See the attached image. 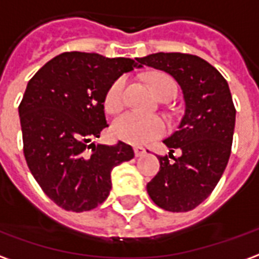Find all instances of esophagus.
I'll return each mask as SVG.
<instances>
[{
	"label": "esophagus",
	"instance_id": "obj_1",
	"mask_svg": "<svg viewBox=\"0 0 259 259\" xmlns=\"http://www.w3.org/2000/svg\"><path fill=\"white\" fill-rule=\"evenodd\" d=\"M146 148L144 147H136L135 148V154H136V157H143L144 154H146Z\"/></svg>",
	"mask_w": 259,
	"mask_h": 259
}]
</instances>
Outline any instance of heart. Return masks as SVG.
Masks as SVG:
<instances>
[{"mask_svg": "<svg viewBox=\"0 0 259 259\" xmlns=\"http://www.w3.org/2000/svg\"><path fill=\"white\" fill-rule=\"evenodd\" d=\"M151 87L159 98L166 94L178 93V84L166 74H158L151 79ZM126 79L118 77L108 87L104 97V107L109 113H118L124 107ZM166 122L159 116H144L140 113L127 112L115 119L112 124L113 136L119 140L133 146H143L166 133Z\"/></svg>", "mask_w": 259, "mask_h": 259, "instance_id": "b5f03b06", "label": "heart"}]
</instances>
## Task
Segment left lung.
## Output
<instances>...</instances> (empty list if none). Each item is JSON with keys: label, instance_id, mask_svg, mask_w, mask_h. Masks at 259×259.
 I'll use <instances>...</instances> for the list:
<instances>
[{"label": "left lung", "instance_id": "obj_1", "mask_svg": "<svg viewBox=\"0 0 259 259\" xmlns=\"http://www.w3.org/2000/svg\"><path fill=\"white\" fill-rule=\"evenodd\" d=\"M137 62L174 76L186 101L179 130L163 140L170 152L158 157L159 172L147 191L165 211H191L213 191L232 152L236 108L228 81L191 54L157 53ZM175 149L182 151L180 157H173Z\"/></svg>", "mask_w": 259, "mask_h": 259}]
</instances>
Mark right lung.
<instances>
[{"label": "right lung", "instance_id": "add662e5", "mask_svg": "<svg viewBox=\"0 0 259 259\" xmlns=\"http://www.w3.org/2000/svg\"><path fill=\"white\" fill-rule=\"evenodd\" d=\"M135 66L130 58L72 51L48 61L27 83L19 104L26 162L41 190L66 211L102 204L112 187V169L135 157L122 141L90 143L108 127V87Z\"/></svg>", "mask_w": 259, "mask_h": 259}]
</instances>
